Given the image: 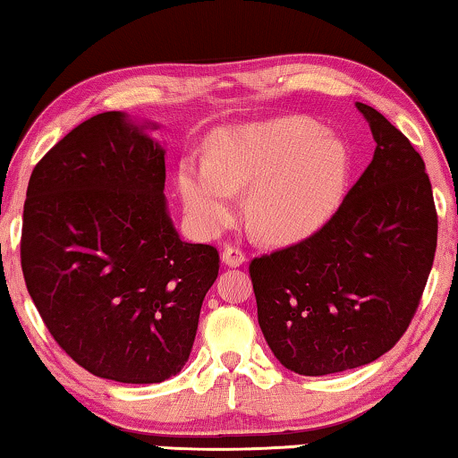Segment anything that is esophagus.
<instances>
[{
  "label": "esophagus",
  "mask_w": 458,
  "mask_h": 458,
  "mask_svg": "<svg viewBox=\"0 0 458 458\" xmlns=\"http://www.w3.org/2000/svg\"><path fill=\"white\" fill-rule=\"evenodd\" d=\"M221 260H223V265L235 268V267H242L243 262H246V254H243L242 250L235 248V246H225L223 254H221Z\"/></svg>",
  "instance_id": "esophagus-1"
}]
</instances>
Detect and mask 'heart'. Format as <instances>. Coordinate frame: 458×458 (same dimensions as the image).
<instances>
[{"instance_id": "obj_1", "label": "heart", "mask_w": 458, "mask_h": 458, "mask_svg": "<svg viewBox=\"0 0 458 458\" xmlns=\"http://www.w3.org/2000/svg\"><path fill=\"white\" fill-rule=\"evenodd\" d=\"M348 146L302 116L271 118L216 131L208 165L179 166L181 198L204 227L233 216V191H247L246 215L256 235L293 243L315 235L340 208L350 179Z\"/></svg>"}]
</instances>
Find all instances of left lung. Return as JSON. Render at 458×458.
Listing matches in <instances>:
<instances>
[{
  "instance_id": "obj_1",
  "label": "left lung",
  "mask_w": 458,
  "mask_h": 458,
  "mask_svg": "<svg viewBox=\"0 0 458 458\" xmlns=\"http://www.w3.org/2000/svg\"><path fill=\"white\" fill-rule=\"evenodd\" d=\"M356 108L375 140L371 165L321 231L250 265L268 348L312 377L386 354L409 327L436 254L423 158L384 114Z\"/></svg>"
}]
</instances>
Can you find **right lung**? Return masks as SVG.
I'll return each mask as SVG.
<instances>
[{"label":"right lung","instance_id":"right-lung-1","mask_svg":"<svg viewBox=\"0 0 458 458\" xmlns=\"http://www.w3.org/2000/svg\"><path fill=\"white\" fill-rule=\"evenodd\" d=\"M152 121L102 112L30 174L21 262L39 315L74 362L121 384H160L190 359L218 252L168 215L166 149Z\"/></svg>","mask_w":458,"mask_h":458}]
</instances>
